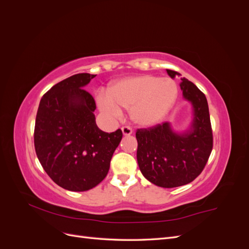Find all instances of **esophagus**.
<instances>
[{
    "label": "esophagus",
    "instance_id": "esophagus-1",
    "mask_svg": "<svg viewBox=\"0 0 249 249\" xmlns=\"http://www.w3.org/2000/svg\"><path fill=\"white\" fill-rule=\"evenodd\" d=\"M122 131H123V134L124 135V136H129V135H131L133 133V130L131 129L130 126H127V125L123 126L122 127Z\"/></svg>",
    "mask_w": 249,
    "mask_h": 249
}]
</instances>
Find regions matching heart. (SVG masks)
Wrapping results in <instances>:
<instances>
[{
    "label": "heart",
    "instance_id": "heart-1",
    "mask_svg": "<svg viewBox=\"0 0 249 249\" xmlns=\"http://www.w3.org/2000/svg\"><path fill=\"white\" fill-rule=\"evenodd\" d=\"M177 97L178 87L173 80L142 74L117 81L97 101L102 111L110 116L120 117L122 109L130 110L135 124L150 126L161 122Z\"/></svg>",
    "mask_w": 249,
    "mask_h": 249
}]
</instances>
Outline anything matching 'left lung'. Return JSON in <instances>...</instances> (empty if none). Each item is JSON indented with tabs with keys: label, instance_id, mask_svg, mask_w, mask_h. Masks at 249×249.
Listing matches in <instances>:
<instances>
[{
	"label": "left lung",
	"instance_id": "8db88e82",
	"mask_svg": "<svg viewBox=\"0 0 249 249\" xmlns=\"http://www.w3.org/2000/svg\"><path fill=\"white\" fill-rule=\"evenodd\" d=\"M171 78L178 71L166 70ZM184 99L191 102L193 122L183 134L169 123L138 129L137 161L146 179L159 187L175 188L191 183L205 168L213 148V133L206 95L186 78H180Z\"/></svg>",
	"mask_w": 249,
	"mask_h": 249
}]
</instances>
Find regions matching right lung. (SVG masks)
<instances>
[{"mask_svg": "<svg viewBox=\"0 0 249 249\" xmlns=\"http://www.w3.org/2000/svg\"><path fill=\"white\" fill-rule=\"evenodd\" d=\"M96 74L77 73L43 94L37 111L34 146L48 176L70 191H87L106 178L120 129L103 132L95 124L92 95L83 87Z\"/></svg>", "mask_w": 249, "mask_h": 249, "instance_id": "right-lung-1", "label": "right lung"}]
</instances>
